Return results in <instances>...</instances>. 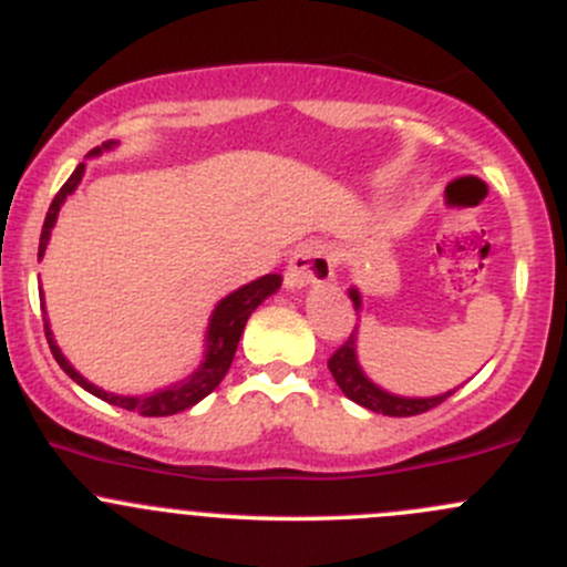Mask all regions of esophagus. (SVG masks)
Instances as JSON below:
<instances>
[{"instance_id":"34e87169","label":"esophagus","mask_w":567,"mask_h":567,"mask_svg":"<svg viewBox=\"0 0 567 567\" xmlns=\"http://www.w3.org/2000/svg\"><path fill=\"white\" fill-rule=\"evenodd\" d=\"M334 277V251L326 244H305L290 255L285 268V285L290 290H301L307 285L329 282Z\"/></svg>"}]
</instances>
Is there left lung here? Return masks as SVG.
Instances as JSON below:
<instances>
[{
	"label": "left lung",
	"mask_w": 567,
	"mask_h": 567,
	"mask_svg": "<svg viewBox=\"0 0 567 567\" xmlns=\"http://www.w3.org/2000/svg\"><path fill=\"white\" fill-rule=\"evenodd\" d=\"M351 301L353 307H362V299H359V290H351ZM329 370L334 375L337 386H340L346 398H351L353 403L364 405V409L375 411V414H386V416H414V414H425V411L436 409L439 403L450 398L455 390L436 394V398H400V394L384 392L381 386H375L368 375L362 373L357 359V331L331 353L329 359Z\"/></svg>",
	"instance_id": "left-lung-1"
}]
</instances>
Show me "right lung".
Returning a JSON list of instances; mask_svg holds the SVG:
<instances>
[{
	"label": "right lung",
	"instance_id": "add662e5",
	"mask_svg": "<svg viewBox=\"0 0 567 567\" xmlns=\"http://www.w3.org/2000/svg\"><path fill=\"white\" fill-rule=\"evenodd\" d=\"M114 145H117V142H104L101 147L90 151V156H101L104 151H112ZM82 175H84V164H79V167L73 169V175L65 181V186H62L60 192H56V197L51 199L49 214H45V221H43V230H40L38 260L43 257L45 244H49L51 227H54L56 214H60V205L65 203L68 194L76 192V186L82 183ZM279 285H282V277H279V274H266V277L255 279V282L244 285V288L233 290L227 299H221L219 305H216L214 316H210L208 334H205L203 364H199L186 381H181V384H173L167 386V390H158L153 394H142V398H131V394H112V392L99 390L95 384H90V381L84 379L82 373H76L73 364L62 357L60 346H56L54 334H51L49 329V320H45V340H49V348L51 353H54L56 364H60V368L65 370V373L82 386V390L95 394V398L106 400V403L120 405V409L125 411H136V414L142 416H169V414H177V411L192 409L194 403H199L205 394H210L221 384V379H225L227 370H230L233 357H236L238 340H241L244 326H247L249 316L268 299V296L277 293Z\"/></svg>",
	"mask_w": 567,
	"mask_h": 567
}]
</instances>
